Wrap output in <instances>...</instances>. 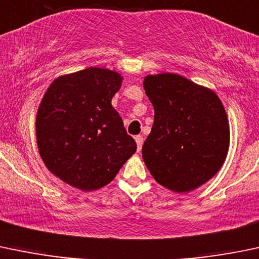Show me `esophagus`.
I'll return each instance as SVG.
<instances>
[{
  "label": "esophagus",
  "instance_id": "esophagus-1",
  "mask_svg": "<svg viewBox=\"0 0 259 259\" xmlns=\"http://www.w3.org/2000/svg\"><path fill=\"white\" fill-rule=\"evenodd\" d=\"M135 140H136V143H137L138 151H141V148H142V145H143V142H145V140H143L142 136H136Z\"/></svg>",
  "mask_w": 259,
  "mask_h": 259
}]
</instances>
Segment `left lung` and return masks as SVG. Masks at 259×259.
I'll return each instance as SVG.
<instances>
[{
    "mask_svg": "<svg viewBox=\"0 0 259 259\" xmlns=\"http://www.w3.org/2000/svg\"><path fill=\"white\" fill-rule=\"evenodd\" d=\"M154 122L142 157L154 180L177 193L196 189L220 170L229 147L227 113L212 90L175 73L143 81Z\"/></svg>",
    "mask_w": 259,
    "mask_h": 259,
    "instance_id": "1",
    "label": "left lung"
}]
</instances>
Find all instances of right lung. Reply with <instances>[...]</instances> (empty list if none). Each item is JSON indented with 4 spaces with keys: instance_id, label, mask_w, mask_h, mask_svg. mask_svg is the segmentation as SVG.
<instances>
[{
    "instance_id": "right-lung-1",
    "label": "right lung",
    "mask_w": 259,
    "mask_h": 259,
    "mask_svg": "<svg viewBox=\"0 0 259 259\" xmlns=\"http://www.w3.org/2000/svg\"><path fill=\"white\" fill-rule=\"evenodd\" d=\"M121 84L117 72L90 67L56 78L39 103L41 158L72 187L95 191L108 185L137 149L111 105Z\"/></svg>"
}]
</instances>
